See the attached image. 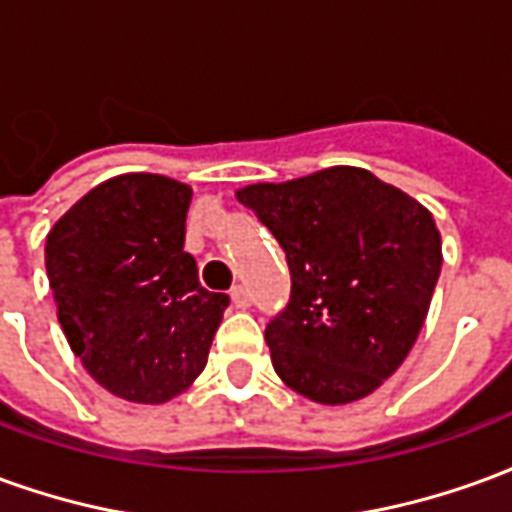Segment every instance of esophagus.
<instances>
[{"instance_id":"esophagus-1","label":"esophagus","mask_w":512,"mask_h":512,"mask_svg":"<svg viewBox=\"0 0 512 512\" xmlns=\"http://www.w3.org/2000/svg\"><path fill=\"white\" fill-rule=\"evenodd\" d=\"M230 299H233V304L238 307V310H246V307L252 304V293H249L246 285H235L233 293H230Z\"/></svg>"}]
</instances>
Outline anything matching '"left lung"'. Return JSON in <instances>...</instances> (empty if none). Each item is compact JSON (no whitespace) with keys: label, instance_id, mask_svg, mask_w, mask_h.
Returning a JSON list of instances; mask_svg holds the SVG:
<instances>
[{"label":"left lung","instance_id":"obj_1","mask_svg":"<svg viewBox=\"0 0 512 512\" xmlns=\"http://www.w3.org/2000/svg\"><path fill=\"white\" fill-rule=\"evenodd\" d=\"M235 197L288 257L290 301L266 326L277 376L323 406L376 392L428 318L441 274L433 213L362 167L252 183Z\"/></svg>","mask_w":512,"mask_h":512}]
</instances>
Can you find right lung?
I'll list each match as a JSON object with an SVG mask.
<instances>
[{
  "instance_id": "1",
  "label": "right lung",
  "mask_w": 512,
  "mask_h": 512,
  "mask_svg": "<svg viewBox=\"0 0 512 512\" xmlns=\"http://www.w3.org/2000/svg\"><path fill=\"white\" fill-rule=\"evenodd\" d=\"M191 186L128 172L84 194L46 235V274L71 351L106 392L158 406L208 362L230 299L183 252Z\"/></svg>"
}]
</instances>
